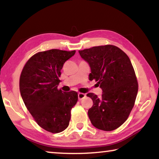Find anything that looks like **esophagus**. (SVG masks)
I'll return each mask as SVG.
<instances>
[{"instance_id": "1", "label": "esophagus", "mask_w": 159, "mask_h": 159, "mask_svg": "<svg viewBox=\"0 0 159 159\" xmlns=\"http://www.w3.org/2000/svg\"><path fill=\"white\" fill-rule=\"evenodd\" d=\"M78 98H79V100H80V99H83L84 98H85V95L84 93H79V94H78Z\"/></svg>"}]
</instances>
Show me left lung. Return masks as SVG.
I'll return each instance as SVG.
<instances>
[{
  "label": "left lung",
  "instance_id": "obj_1",
  "mask_svg": "<svg viewBox=\"0 0 159 159\" xmlns=\"http://www.w3.org/2000/svg\"><path fill=\"white\" fill-rule=\"evenodd\" d=\"M91 68L90 80H95L103 93L100 98L87 94L93 105L88 116L95 128L111 131L120 127L130 115L138 91L135 72L128 56L113 45L79 50Z\"/></svg>",
  "mask_w": 159,
  "mask_h": 159
}]
</instances>
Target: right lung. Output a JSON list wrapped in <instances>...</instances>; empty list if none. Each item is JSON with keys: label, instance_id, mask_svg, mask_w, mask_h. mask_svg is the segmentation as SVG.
Instances as JSON below:
<instances>
[{"label": "right lung", "instance_id": "add662e5", "mask_svg": "<svg viewBox=\"0 0 159 159\" xmlns=\"http://www.w3.org/2000/svg\"><path fill=\"white\" fill-rule=\"evenodd\" d=\"M76 50L39 52L26 61L20 78V90L28 111L40 127L58 133L68 127L71 110L78 101L76 91L57 88L61 69Z\"/></svg>", "mask_w": 159, "mask_h": 159}]
</instances>
